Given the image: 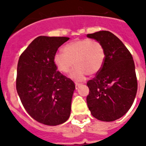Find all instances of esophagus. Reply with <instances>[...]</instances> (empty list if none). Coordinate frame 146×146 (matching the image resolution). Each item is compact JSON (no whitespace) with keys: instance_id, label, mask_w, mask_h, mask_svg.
Listing matches in <instances>:
<instances>
[{"instance_id":"34e87169","label":"esophagus","mask_w":146,"mask_h":146,"mask_svg":"<svg viewBox=\"0 0 146 146\" xmlns=\"http://www.w3.org/2000/svg\"><path fill=\"white\" fill-rule=\"evenodd\" d=\"M75 85H76V89H77L82 84H81V83H79V82H76Z\"/></svg>"}]
</instances>
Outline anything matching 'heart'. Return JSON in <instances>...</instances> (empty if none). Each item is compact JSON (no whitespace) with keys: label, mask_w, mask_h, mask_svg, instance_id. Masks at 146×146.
<instances>
[{"label":"heart","mask_w":146,"mask_h":146,"mask_svg":"<svg viewBox=\"0 0 146 146\" xmlns=\"http://www.w3.org/2000/svg\"><path fill=\"white\" fill-rule=\"evenodd\" d=\"M64 52H57L54 63L62 73H70V77L77 81L83 80L88 73L94 75L99 72L104 64L105 52L99 42L90 38L75 40L64 45Z\"/></svg>","instance_id":"obj_1"}]
</instances>
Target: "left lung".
Segmentation results:
<instances>
[{
  "mask_svg": "<svg viewBox=\"0 0 146 146\" xmlns=\"http://www.w3.org/2000/svg\"><path fill=\"white\" fill-rule=\"evenodd\" d=\"M87 37L99 42L105 52L102 69L87 82V104L94 117L111 122L124 115L136 98L137 80L133 59L123 43L111 32L99 31Z\"/></svg>",
  "mask_w": 146,
  "mask_h": 146,
  "instance_id": "obj_1",
  "label": "left lung"
}]
</instances>
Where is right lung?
Instances as JSON below:
<instances>
[{
	"label": "right lung",
	"mask_w": 146,
	"mask_h": 146,
	"mask_svg": "<svg viewBox=\"0 0 146 146\" xmlns=\"http://www.w3.org/2000/svg\"><path fill=\"white\" fill-rule=\"evenodd\" d=\"M67 37L38 36L22 53L17 90L27 113L38 122L56 126L70 117L74 82L58 70L54 56Z\"/></svg>",
	"instance_id": "add662e5"
}]
</instances>
